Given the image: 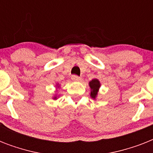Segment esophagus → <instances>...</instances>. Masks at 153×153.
I'll return each instance as SVG.
<instances>
[{"mask_svg":"<svg viewBox=\"0 0 153 153\" xmlns=\"http://www.w3.org/2000/svg\"><path fill=\"white\" fill-rule=\"evenodd\" d=\"M71 79L73 81H79L81 79V77L78 76V75H72Z\"/></svg>","mask_w":153,"mask_h":153,"instance_id":"1","label":"esophagus"}]
</instances>
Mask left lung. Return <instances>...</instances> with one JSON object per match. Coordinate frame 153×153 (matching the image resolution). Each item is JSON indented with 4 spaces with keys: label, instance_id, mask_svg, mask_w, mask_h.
<instances>
[{
    "label": "left lung",
    "instance_id": "left-lung-1",
    "mask_svg": "<svg viewBox=\"0 0 153 153\" xmlns=\"http://www.w3.org/2000/svg\"><path fill=\"white\" fill-rule=\"evenodd\" d=\"M90 86L91 88V96L93 98H95L98 94V88L100 87V82L98 79H93L92 81L90 82Z\"/></svg>",
    "mask_w": 153,
    "mask_h": 153
}]
</instances>
